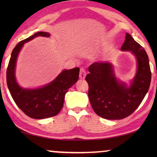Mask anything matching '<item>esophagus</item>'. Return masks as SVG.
I'll return each mask as SVG.
<instances>
[{"label": "esophagus", "instance_id": "34e87169", "mask_svg": "<svg viewBox=\"0 0 157 157\" xmlns=\"http://www.w3.org/2000/svg\"><path fill=\"white\" fill-rule=\"evenodd\" d=\"M86 76V72L83 68H81L80 69V73H79V78L81 79H85Z\"/></svg>", "mask_w": 157, "mask_h": 157}]
</instances>
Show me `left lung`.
<instances>
[{
	"label": "left lung",
	"mask_w": 157,
	"mask_h": 157,
	"mask_svg": "<svg viewBox=\"0 0 157 157\" xmlns=\"http://www.w3.org/2000/svg\"><path fill=\"white\" fill-rule=\"evenodd\" d=\"M122 51H130L136 61V71L128 83L116 76L110 61L95 62L89 66L86 81L89 98L95 113L104 119H122L134 112L149 91L151 74L149 57L144 48L126 33Z\"/></svg>",
	"instance_id": "left-lung-1"
}]
</instances>
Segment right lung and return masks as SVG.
<instances>
[{
    "instance_id": "add662e5",
    "label": "right lung",
    "mask_w": 157,
    "mask_h": 157,
    "mask_svg": "<svg viewBox=\"0 0 157 157\" xmlns=\"http://www.w3.org/2000/svg\"><path fill=\"white\" fill-rule=\"evenodd\" d=\"M48 32H38L19 42L13 48L8 63L6 81L13 99L28 117L36 119H46L57 115L63 108L68 90L78 80L79 68L63 69L54 80L38 88H23L16 77V62L19 53L25 43L38 36L49 37Z\"/></svg>"
}]
</instances>
